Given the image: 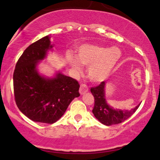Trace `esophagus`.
<instances>
[{
    "label": "esophagus",
    "instance_id": "esophagus-1",
    "mask_svg": "<svg viewBox=\"0 0 160 160\" xmlns=\"http://www.w3.org/2000/svg\"><path fill=\"white\" fill-rule=\"evenodd\" d=\"M88 90H89V88H88V86L85 85V84H82V85H80V95H84L86 92H87Z\"/></svg>",
    "mask_w": 160,
    "mask_h": 160
}]
</instances>
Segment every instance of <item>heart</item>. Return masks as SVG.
I'll return each instance as SVG.
<instances>
[{
  "instance_id": "heart-1",
  "label": "heart",
  "mask_w": 160,
  "mask_h": 160,
  "mask_svg": "<svg viewBox=\"0 0 160 160\" xmlns=\"http://www.w3.org/2000/svg\"><path fill=\"white\" fill-rule=\"evenodd\" d=\"M121 57L122 52L117 47L84 44L79 47L77 58L69 55L68 61L77 71H81L82 65L88 67L89 80L93 82H101L111 76Z\"/></svg>"
}]
</instances>
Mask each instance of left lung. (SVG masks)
I'll return each mask as SVG.
<instances>
[{"label":"left lung","mask_w":160,"mask_h":160,"mask_svg":"<svg viewBox=\"0 0 160 160\" xmlns=\"http://www.w3.org/2000/svg\"><path fill=\"white\" fill-rule=\"evenodd\" d=\"M105 82H102L98 86L91 88V92L95 98L93 114L99 122L105 126L121 123L136 111L140 104L131 110H121L111 107L105 98Z\"/></svg>","instance_id":"obj_1"}]
</instances>
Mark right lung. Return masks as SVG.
Wrapping results in <instances>:
<instances>
[{"label":"right lung","mask_w":160,"mask_h":160,"mask_svg":"<svg viewBox=\"0 0 160 160\" xmlns=\"http://www.w3.org/2000/svg\"><path fill=\"white\" fill-rule=\"evenodd\" d=\"M50 37L34 42L24 51L13 73L15 101L20 111L34 122L52 124L80 96L78 82L60 71L52 78L40 74L38 65L52 50Z\"/></svg>","instance_id":"right-lung-1"}]
</instances>
